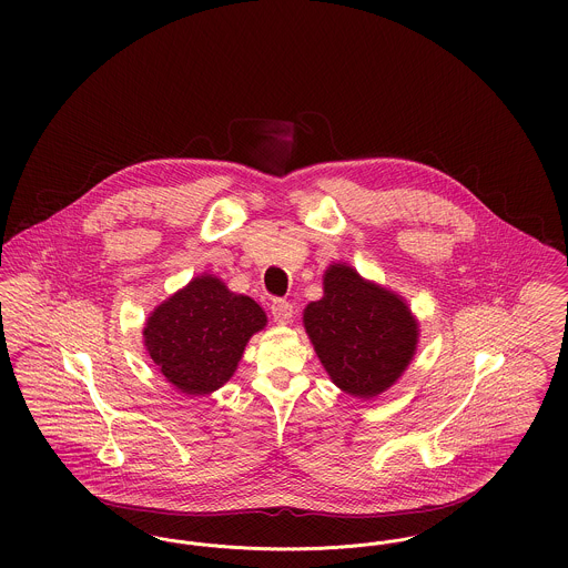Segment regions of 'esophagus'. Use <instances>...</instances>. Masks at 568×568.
Returning <instances> with one entry per match:
<instances>
[{
  "instance_id": "34e87169",
  "label": "esophagus",
  "mask_w": 568,
  "mask_h": 568,
  "mask_svg": "<svg viewBox=\"0 0 568 568\" xmlns=\"http://www.w3.org/2000/svg\"><path fill=\"white\" fill-rule=\"evenodd\" d=\"M271 315H273L275 324H291V320H293V304H288L286 300H275L271 304Z\"/></svg>"
}]
</instances>
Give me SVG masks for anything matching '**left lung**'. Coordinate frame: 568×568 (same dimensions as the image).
<instances>
[{"label": "left lung", "instance_id": "left-lung-1", "mask_svg": "<svg viewBox=\"0 0 568 568\" xmlns=\"http://www.w3.org/2000/svg\"><path fill=\"white\" fill-rule=\"evenodd\" d=\"M304 327L329 381L361 400L398 383L419 341L405 297L365 280L347 262L325 268L324 297L304 308Z\"/></svg>", "mask_w": 568, "mask_h": 568}]
</instances>
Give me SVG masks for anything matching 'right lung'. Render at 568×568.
I'll return each instance as SVG.
<instances>
[{
    "label": "right lung",
    "instance_id": "add662e5",
    "mask_svg": "<svg viewBox=\"0 0 568 568\" xmlns=\"http://www.w3.org/2000/svg\"><path fill=\"white\" fill-rule=\"evenodd\" d=\"M266 313L210 273L163 300L144 324V347L163 378L196 398L221 389L239 369L248 338Z\"/></svg>",
    "mask_w": 568,
    "mask_h": 568
}]
</instances>
